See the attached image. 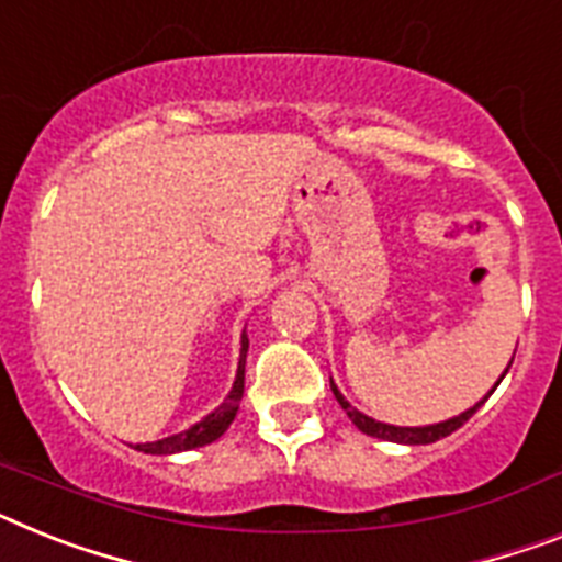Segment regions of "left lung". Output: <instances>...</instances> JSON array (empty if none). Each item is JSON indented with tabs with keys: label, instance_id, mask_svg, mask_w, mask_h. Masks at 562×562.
<instances>
[{
	"label": "left lung",
	"instance_id": "obj_1",
	"mask_svg": "<svg viewBox=\"0 0 562 562\" xmlns=\"http://www.w3.org/2000/svg\"><path fill=\"white\" fill-rule=\"evenodd\" d=\"M331 391H334V397H337V403L346 408V414L351 417L353 426L360 428L362 434H369V437H380V440H391V442H408V446H426V442H437V440H442V437H449V434L457 431V428L463 426V423H469L471 414L480 408V403H477L474 408H469V412L460 414V417L446 419V423H437V426L403 428V426H385V423H376V419L366 417V414H360L357 408H351V403H348V400L339 394L337 385L334 383H331Z\"/></svg>",
	"mask_w": 562,
	"mask_h": 562
}]
</instances>
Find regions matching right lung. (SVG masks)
<instances>
[{"instance_id":"add662e5","label":"right lung","mask_w":562,"mask_h":562,"mask_svg":"<svg viewBox=\"0 0 562 562\" xmlns=\"http://www.w3.org/2000/svg\"><path fill=\"white\" fill-rule=\"evenodd\" d=\"M245 351H248V337L243 334V353H239V369L237 380H234V389H231L228 400H225L216 412H211L209 417L200 419L196 426H191L188 431H179L173 437H165L157 442H145V446H136V451H145V454H177V451H191L200 449V446H209L216 437H223L225 428L234 423L239 412V400H243L245 389Z\"/></svg>"}]
</instances>
